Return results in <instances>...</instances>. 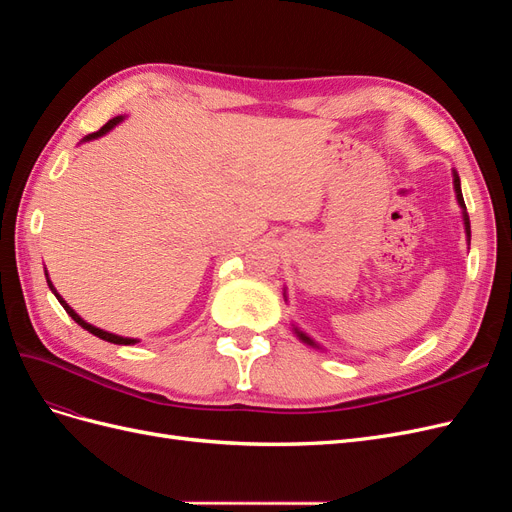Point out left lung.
Here are the masks:
<instances>
[{
    "label": "left lung",
    "mask_w": 512,
    "mask_h": 512,
    "mask_svg": "<svg viewBox=\"0 0 512 512\" xmlns=\"http://www.w3.org/2000/svg\"><path fill=\"white\" fill-rule=\"evenodd\" d=\"M455 192H457V200H459V205L466 209V203H463V196H461V188H459V177L455 175ZM463 220H466V232H468V237H470V220H468V213H463ZM301 339H305V342H309V337H305V335H301ZM312 344V342H309Z\"/></svg>",
    "instance_id": "8db88e82"
}]
</instances>
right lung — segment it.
Wrapping results in <instances>:
<instances>
[{
    "label": "right lung",
    "instance_id": "1",
    "mask_svg": "<svg viewBox=\"0 0 512 512\" xmlns=\"http://www.w3.org/2000/svg\"><path fill=\"white\" fill-rule=\"evenodd\" d=\"M121 121V117H115V119H111V121H108L106 123V126L104 128H100L98 132H94V134H89L87 138H85V141H91V138H98V136H102L104 132H108V130H111L113 126H115V123H119ZM46 282H49V280H46ZM49 288L55 292V297H57V301L61 303V305H64V309H66V312H68V316H72V320L74 322H79L81 324V327L85 329V331H89L91 335H96V337H100V339H104V342H111V344H119V346H130V344H136V339H128V337H119V335H113V333H106V331H102V329H96V327H91V324H87L79 314H76L74 312V309L64 301V299H61L59 297V294H57V290L53 288V284L49 282Z\"/></svg>",
    "mask_w": 512,
    "mask_h": 512
}]
</instances>
